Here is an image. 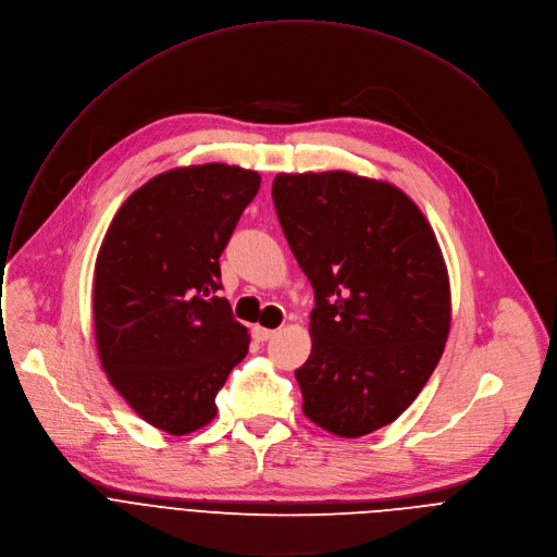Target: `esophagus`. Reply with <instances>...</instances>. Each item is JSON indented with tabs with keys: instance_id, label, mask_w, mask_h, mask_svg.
I'll return each mask as SVG.
<instances>
[{
	"instance_id": "34e87169",
	"label": "esophagus",
	"mask_w": 557,
	"mask_h": 557,
	"mask_svg": "<svg viewBox=\"0 0 557 557\" xmlns=\"http://www.w3.org/2000/svg\"><path fill=\"white\" fill-rule=\"evenodd\" d=\"M252 336L259 341V343H265V341H270V338H274L276 336V332L274 330H265V327H261V325H257L255 330H252Z\"/></svg>"
}]
</instances>
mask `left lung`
Instances as JSON below:
<instances>
[{
	"instance_id": "1",
	"label": "left lung",
	"mask_w": 557,
	"mask_h": 557,
	"mask_svg": "<svg viewBox=\"0 0 557 557\" xmlns=\"http://www.w3.org/2000/svg\"><path fill=\"white\" fill-rule=\"evenodd\" d=\"M272 199L317 300L294 374L302 413L341 438L372 434L416 400L449 336L436 234L396 185L345 170L278 174Z\"/></svg>"
}]
</instances>
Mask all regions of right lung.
Instances as JSON below:
<instances>
[{
    "label": "right lung",
    "mask_w": 557,
    "mask_h": 557,
    "mask_svg": "<svg viewBox=\"0 0 557 557\" xmlns=\"http://www.w3.org/2000/svg\"><path fill=\"white\" fill-rule=\"evenodd\" d=\"M261 188L255 170L206 163L150 178L114 214L95 263L103 372L146 422L185 436L250 347L219 294V259Z\"/></svg>",
    "instance_id": "add662e5"
}]
</instances>
